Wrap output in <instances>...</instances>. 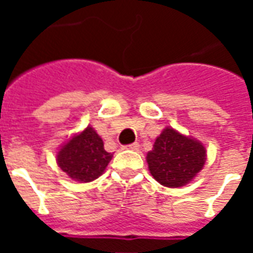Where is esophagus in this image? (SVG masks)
Wrapping results in <instances>:
<instances>
[{
    "label": "esophagus",
    "instance_id": "obj_1",
    "mask_svg": "<svg viewBox=\"0 0 253 253\" xmlns=\"http://www.w3.org/2000/svg\"><path fill=\"white\" fill-rule=\"evenodd\" d=\"M125 148L130 149V150H138V149H139V143L138 142L130 143V145H127V146H125Z\"/></svg>",
    "mask_w": 253,
    "mask_h": 253
}]
</instances>
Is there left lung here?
<instances>
[{"instance_id":"obj_1","label":"left lung","mask_w":253,"mask_h":253,"mask_svg":"<svg viewBox=\"0 0 253 253\" xmlns=\"http://www.w3.org/2000/svg\"><path fill=\"white\" fill-rule=\"evenodd\" d=\"M149 170L160 184L186 186L203 168L206 149L201 142L167 127L148 153Z\"/></svg>"}]
</instances>
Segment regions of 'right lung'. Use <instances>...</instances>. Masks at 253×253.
<instances>
[{"label": "right lung", "mask_w": 253, "mask_h": 253, "mask_svg": "<svg viewBox=\"0 0 253 253\" xmlns=\"http://www.w3.org/2000/svg\"><path fill=\"white\" fill-rule=\"evenodd\" d=\"M112 154L105 152L103 139L92 127H86L58 152L59 168L73 180L88 183L97 179L110 164Z\"/></svg>", "instance_id": "1"}]
</instances>
